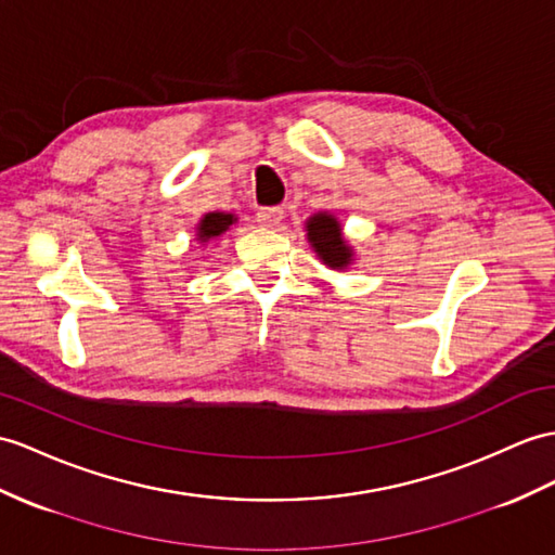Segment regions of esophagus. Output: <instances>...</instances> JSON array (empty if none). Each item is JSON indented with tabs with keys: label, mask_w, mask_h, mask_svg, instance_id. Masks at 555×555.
I'll return each mask as SVG.
<instances>
[{
	"label": "esophagus",
	"mask_w": 555,
	"mask_h": 555,
	"mask_svg": "<svg viewBox=\"0 0 555 555\" xmlns=\"http://www.w3.org/2000/svg\"><path fill=\"white\" fill-rule=\"evenodd\" d=\"M282 219H285V209H282V207H261V209H256V221H259L266 228L278 225Z\"/></svg>",
	"instance_id": "esophagus-1"
}]
</instances>
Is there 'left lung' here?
I'll return each mask as SVG.
<instances>
[{
	"label": "left lung",
	"mask_w": 555,
	"mask_h": 555,
	"mask_svg": "<svg viewBox=\"0 0 555 555\" xmlns=\"http://www.w3.org/2000/svg\"><path fill=\"white\" fill-rule=\"evenodd\" d=\"M308 240L313 242L320 259L332 268H346L353 259L350 247L344 242L339 221L330 214H318L308 221Z\"/></svg>",
	"instance_id": "left-lung-1"
}]
</instances>
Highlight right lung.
Returning <instances> with one entry per match:
<instances>
[{
    "label": "right lung",
    "mask_w": 555,
    "mask_h": 555,
    "mask_svg": "<svg viewBox=\"0 0 555 555\" xmlns=\"http://www.w3.org/2000/svg\"><path fill=\"white\" fill-rule=\"evenodd\" d=\"M235 223V216L233 214H221V211H216V214H207L205 219H202V223H199V240H209V237H216V235H221V233H225L228 228H231Z\"/></svg>",
    "instance_id": "add662e5"
}]
</instances>
